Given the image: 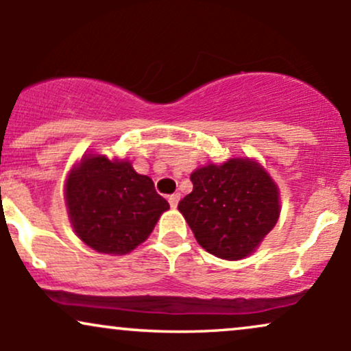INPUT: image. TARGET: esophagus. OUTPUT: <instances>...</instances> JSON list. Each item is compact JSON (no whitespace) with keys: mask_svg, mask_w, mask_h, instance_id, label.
<instances>
[{"mask_svg":"<svg viewBox=\"0 0 351 351\" xmlns=\"http://www.w3.org/2000/svg\"><path fill=\"white\" fill-rule=\"evenodd\" d=\"M178 201H180V195H178V193H175V195L168 196V203H170V206H171L173 209L178 206Z\"/></svg>","mask_w":351,"mask_h":351,"instance_id":"obj_1","label":"esophagus"}]
</instances>
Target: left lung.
<instances>
[{"instance_id":"left-lung-1","label":"left lung","mask_w":351,"mask_h":351,"mask_svg":"<svg viewBox=\"0 0 351 351\" xmlns=\"http://www.w3.org/2000/svg\"><path fill=\"white\" fill-rule=\"evenodd\" d=\"M178 203L201 247L221 259L249 256L279 219V191L261 165L232 158L191 175Z\"/></svg>"}]
</instances>
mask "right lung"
Returning a JSON list of instances; mask_svg holds the SVG:
<instances>
[{"label": "right lung", "mask_w": 351, "mask_h": 351, "mask_svg": "<svg viewBox=\"0 0 351 351\" xmlns=\"http://www.w3.org/2000/svg\"><path fill=\"white\" fill-rule=\"evenodd\" d=\"M66 201L77 236L104 254L130 252L170 208L153 181L130 163L92 155L67 178Z\"/></svg>", "instance_id": "obj_1"}]
</instances>
